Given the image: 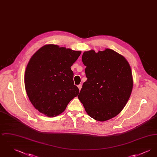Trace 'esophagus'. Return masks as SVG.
<instances>
[{"label": "esophagus", "mask_w": 157, "mask_h": 157, "mask_svg": "<svg viewBox=\"0 0 157 157\" xmlns=\"http://www.w3.org/2000/svg\"><path fill=\"white\" fill-rule=\"evenodd\" d=\"M78 87L79 90H81V88H82V85H78Z\"/></svg>", "instance_id": "esophagus-1"}]
</instances>
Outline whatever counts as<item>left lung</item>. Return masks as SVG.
Instances as JSON below:
<instances>
[{
    "label": "left lung",
    "instance_id": "obj_1",
    "mask_svg": "<svg viewBox=\"0 0 157 157\" xmlns=\"http://www.w3.org/2000/svg\"><path fill=\"white\" fill-rule=\"evenodd\" d=\"M88 78L78 96L90 117L106 121L118 115L131 96L133 78L127 59L112 49L84 52Z\"/></svg>",
    "mask_w": 157,
    "mask_h": 157
}]
</instances>
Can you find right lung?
<instances>
[{
	"label": "right lung",
	"mask_w": 157,
	"mask_h": 157,
	"mask_svg": "<svg viewBox=\"0 0 157 157\" xmlns=\"http://www.w3.org/2000/svg\"><path fill=\"white\" fill-rule=\"evenodd\" d=\"M81 53L48 44L31 57L25 73V86L30 102L39 112L54 117L77 97L79 90L74 85L71 67Z\"/></svg>",
	"instance_id": "right-lung-1"
}]
</instances>
